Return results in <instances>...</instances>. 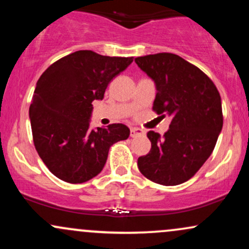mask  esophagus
Returning <instances> with one entry per match:
<instances>
[{
    "label": "esophagus",
    "mask_w": 249,
    "mask_h": 249,
    "mask_svg": "<svg viewBox=\"0 0 249 249\" xmlns=\"http://www.w3.org/2000/svg\"><path fill=\"white\" fill-rule=\"evenodd\" d=\"M145 131L141 127H131L130 131V136L134 138V137H139V136H144Z\"/></svg>",
    "instance_id": "esophagus-1"
}]
</instances>
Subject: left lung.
<instances>
[{
  "mask_svg": "<svg viewBox=\"0 0 249 249\" xmlns=\"http://www.w3.org/2000/svg\"><path fill=\"white\" fill-rule=\"evenodd\" d=\"M134 62L156 84L153 111L172 118L162 137L148 131L151 150L139 157L138 168L157 184H182L213 152L224 124L221 97L207 75L178 55L154 53Z\"/></svg>",
  "mask_w": 249,
  "mask_h": 249,
  "instance_id": "obj_1",
  "label": "left lung"
}]
</instances>
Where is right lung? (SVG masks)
<instances>
[{
	"label": "right lung",
	"mask_w": 249,
	"mask_h": 249,
	"mask_svg": "<svg viewBox=\"0 0 249 249\" xmlns=\"http://www.w3.org/2000/svg\"><path fill=\"white\" fill-rule=\"evenodd\" d=\"M133 57L79 50L51 64L39 77L29 108L33 139L41 159L57 178L82 184L102 172L111 145L130 128L110 124L90 128L92 102L104 98L108 83Z\"/></svg>",
	"instance_id": "obj_1"
}]
</instances>
